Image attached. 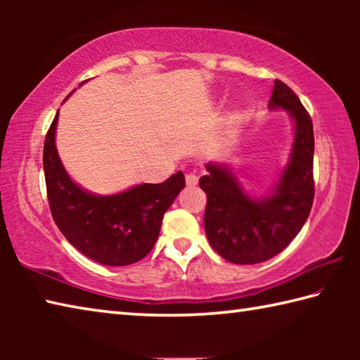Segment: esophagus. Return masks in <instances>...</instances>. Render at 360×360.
Masks as SVG:
<instances>
[{"label":"esophagus","mask_w":360,"mask_h":360,"mask_svg":"<svg viewBox=\"0 0 360 360\" xmlns=\"http://www.w3.org/2000/svg\"><path fill=\"white\" fill-rule=\"evenodd\" d=\"M186 184L187 186H191V187H193V186H197L198 184V176H197V173H187L186 174Z\"/></svg>","instance_id":"34e87169"}]
</instances>
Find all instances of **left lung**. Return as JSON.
Masks as SVG:
<instances>
[{"label":"left lung","instance_id":"left-lung-1","mask_svg":"<svg viewBox=\"0 0 360 360\" xmlns=\"http://www.w3.org/2000/svg\"><path fill=\"white\" fill-rule=\"evenodd\" d=\"M268 108L283 109L294 122L289 160L270 192L248 193L235 169L219 162H210L208 174L198 182L208 197L206 236L212 249L231 264L254 265L275 257L295 238L311 211L313 122L298 96L281 81H275Z\"/></svg>","mask_w":360,"mask_h":360}]
</instances>
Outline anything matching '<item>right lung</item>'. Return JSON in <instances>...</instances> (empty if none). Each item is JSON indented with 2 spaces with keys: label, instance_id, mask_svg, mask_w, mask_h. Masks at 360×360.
<instances>
[{
  "label": "right lung",
  "instance_id": "obj_1",
  "mask_svg": "<svg viewBox=\"0 0 360 360\" xmlns=\"http://www.w3.org/2000/svg\"><path fill=\"white\" fill-rule=\"evenodd\" d=\"M82 85V84H81ZM56 114L44 141L49 206L63 236L85 257L108 266L135 264L150 252L163 214L186 186L182 172L160 184H138L112 195H96L71 179L60 160Z\"/></svg>",
  "mask_w": 360,
  "mask_h": 360
}]
</instances>
